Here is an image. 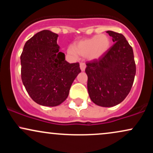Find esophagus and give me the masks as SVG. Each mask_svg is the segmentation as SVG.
<instances>
[{"label":"esophagus","instance_id":"34e87169","mask_svg":"<svg viewBox=\"0 0 153 153\" xmlns=\"http://www.w3.org/2000/svg\"><path fill=\"white\" fill-rule=\"evenodd\" d=\"M80 70H81V71H85V68H86V65H85V63L81 62L80 64Z\"/></svg>","mask_w":153,"mask_h":153}]
</instances>
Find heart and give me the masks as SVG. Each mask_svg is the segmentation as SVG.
Returning a JSON list of instances; mask_svg holds the SVG:
<instances>
[{
  "instance_id": "heart-1",
  "label": "heart",
  "mask_w": 153,
  "mask_h": 153,
  "mask_svg": "<svg viewBox=\"0 0 153 153\" xmlns=\"http://www.w3.org/2000/svg\"><path fill=\"white\" fill-rule=\"evenodd\" d=\"M110 46L111 40L107 35H96L77 42L74 47H68V53L73 57H77L78 54H80L86 57L89 60H96L108 52Z\"/></svg>"
}]
</instances>
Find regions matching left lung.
Wrapping results in <instances>:
<instances>
[{
	"label": "left lung",
	"mask_w": 153,
	"mask_h": 153,
	"mask_svg": "<svg viewBox=\"0 0 153 153\" xmlns=\"http://www.w3.org/2000/svg\"><path fill=\"white\" fill-rule=\"evenodd\" d=\"M114 42L101 58L88 62V91L91 101L103 107L120 103L129 94L136 73L131 47L124 35L107 31Z\"/></svg>",
	"instance_id": "left-lung-1"
}]
</instances>
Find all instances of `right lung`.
Here are the masks:
<instances>
[{
	"mask_svg": "<svg viewBox=\"0 0 153 153\" xmlns=\"http://www.w3.org/2000/svg\"><path fill=\"white\" fill-rule=\"evenodd\" d=\"M57 37L51 31H39L26 42L21 55L23 84L33 101L42 106L61 104L81 72L78 62L65 60Z\"/></svg>",
	"mask_w": 153,
	"mask_h": 153,
	"instance_id": "1",
	"label": "right lung"
}]
</instances>
